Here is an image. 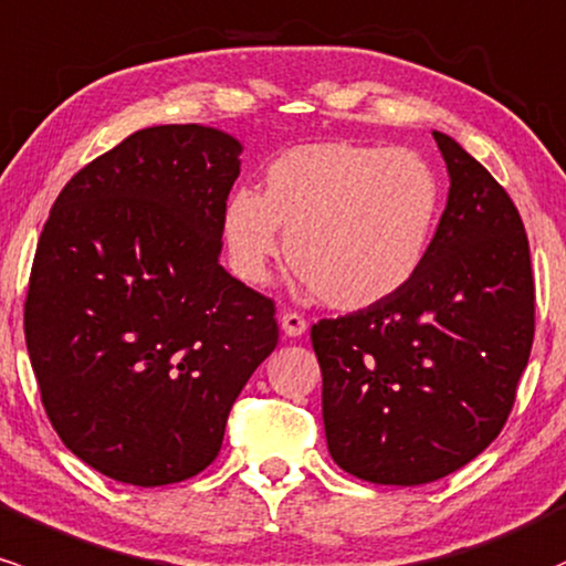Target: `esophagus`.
I'll return each instance as SVG.
<instances>
[{"label":"esophagus","instance_id":"1","mask_svg":"<svg viewBox=\"0 0 566 566\" xmlns=\"http://www.w3.org/2000/svg\"><path fill=\"white\" fill-rule=\"evenodd\" d=\"M279 325H282V333L287 335V338H297V335L306 333V319L295 312H284L279 316Z\"/></svg>","mask_w":566,"mask_h":566}]
</instances>
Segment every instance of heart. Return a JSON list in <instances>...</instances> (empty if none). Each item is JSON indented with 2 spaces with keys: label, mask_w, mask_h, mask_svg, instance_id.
Returning a JSON list of instances; mask_svg holds the SVG:
<instances>
[{
  "label": "heart",
  "mask_w": 566,
  "mask_h": 566,
  "mask_svg": "<svg viewBox=\"0 0 566 566\" xmlns=\"http://www.w3.org/2000/svg\"><path fill=\"white\" fill-rule=\"evenodd\" d=\"M443 188L419 153L314 142L282 153L265 192L239 188L222 212L233 271L265 284L290 239V263L325 306L359 312L413 282L438 231Z\"/></svg>",
  "instance_id": "heart-1"
}]
</instances>
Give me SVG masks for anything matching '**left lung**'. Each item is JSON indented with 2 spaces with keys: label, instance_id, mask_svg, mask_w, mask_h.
I'll return each instance as SVG.
<instances>
[{
  "label": "left lung",
  "instance_id": "1",
  "mask_svg": "<svg viewBox=\"0 0 566 566\" xmlns=\"http://www.w3.org/2000/svg\"><path fill=\"white\" fill-rule=\"evenodd\" d=\"M449 201L413 282L312 327L333 462L384 486L464 468L500 434L535 338L530 241L511 196L432 132Z\"/></svg>",
  "mask_w": 566,
  "mask_h": 566
}]
</instances>
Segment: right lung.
Here are the masks:
<instances>
[{"mask_svg":"<svg viewBox=\"0 0 566 566\" xmlns=\"http://www.w3.org/2000/svg\"><path fill=\"white\" fill-rule=\"evenodd\" d=\"M241 150L198 123L142 128L74 174L42 228L23 312L42 406L74 457L120 483L209 468L276 349L273 303L220 265Z\"/></svg>","mask_w":566,"mask_h":566,"instance_id":"add662e5","label":"right lung"}]
</instances>
